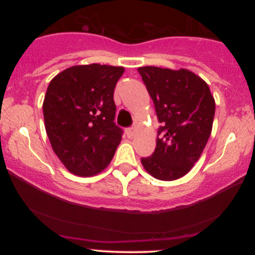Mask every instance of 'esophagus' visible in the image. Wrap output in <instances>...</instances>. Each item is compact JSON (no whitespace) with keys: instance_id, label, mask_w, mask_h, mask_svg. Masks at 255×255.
<instances>
[{"instance_id":"34e87169","label":"esophagus","mask_w":255,"mask_h":255,"mask_svg":"<svg viewBox=\"0 0 255 255\" xmlns=\"http://www.w3.org/2000/svg\"><path fill=\"white\" fill-rule=\"evenodd\" d=\"M134 133H135V129H134L133 127H129L127 128V130H126V134H127L128 137H131L134 135Z\"/></svg>"}]
</instances>
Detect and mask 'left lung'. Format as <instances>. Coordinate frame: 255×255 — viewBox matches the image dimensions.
Segmentation results:
<instances>
[{
  "label": "left lung",
  "instance_id": "left-lung-1",
  "mask_svg": "<svg viewBox=\"0 0 255 255\" xmlns=\"http://www.w3.org/2000/svg\"><path fill=\"white\" fill-rule=\"evenodd\" d=\"M160 126L157 144L141 163L153 177L172 181L194 166L211 134L215 99L209 86L194 73L158 67H140Z\"/></svg>",
  "mask_w": 255,
  "mask_h": 255
}]
</instances>
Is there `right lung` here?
<instances>
[{"label":"right lung","mask_w":255,"mask_h":255,"mask_svg":"<svg viewBox=\"0 0 255 255\" xmlns=\"http://www.w3.org/2000/svg\"><path fill=\"white\" fill-rule=\"evenodd\" d=\"M124 67L74 66L49 84L43 103L45 129L63 165L79 176L107 168L124 130L114 122V90Z\"/></svg>","instance_id":"1"}]
</instances>
